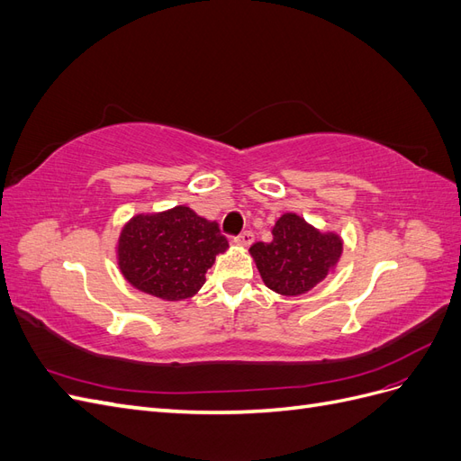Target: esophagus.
<instances>
[{
  "instance_id": "1",
  "label": "esophagus",
  "mask_w": 461,
  "mask_h": 461,
  "mask_svg": "<svg viewBox=\"0 0 461 461\" xmlns=\"http://www.w3.org/2000/svg\"><path fill=\"white\" fill-rule=\"evenodd\" d=\"M234 242L239 244V246H249V244L254 242V234L249 232V230H244L239 236H234Z\"/></svg>"
}]
</instances>
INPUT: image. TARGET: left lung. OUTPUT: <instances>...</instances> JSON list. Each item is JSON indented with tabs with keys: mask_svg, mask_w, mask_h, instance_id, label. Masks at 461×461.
Masks as SVG:
<instances>
[{
	"mask_svg": "<svg viewBox=\"0 0 461 461\" xmlns=\"http://www.w3.org/2000/svg\"><path fill=\"white\" fill-rule=\"evenodd\" d=\"M249 252L265 285L283 296H298L327 276L342 254V240L296 213H285L275 222L273 239L256 242Z\"/></svg>",
	"mask_w": 461,
	"mask_h": 461,
	"instance_id": "left-lung-1",
	"label": "left lung"
}]
</instances>
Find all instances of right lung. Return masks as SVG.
I'll return each mask as SVG.
<instances>
[{
	"label": "right lung",
	"instance_id": "right-lung-1",
	"mask_svg": "<svg viewBox=\"0 0 461 461\" xmlns=\"http://www.w3.org/2000/svg\"><path fill=\"white\" fill-rule=\"evenodd\" d=\"M229 242L217 222L178 205L156 215H136L119 239V267L127 281L161 300H185L205 283V273Z\"/></svg>",
	"mask_w": 461,
	"mask_h": 461
}]
</instances>
